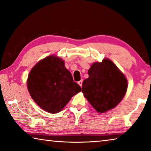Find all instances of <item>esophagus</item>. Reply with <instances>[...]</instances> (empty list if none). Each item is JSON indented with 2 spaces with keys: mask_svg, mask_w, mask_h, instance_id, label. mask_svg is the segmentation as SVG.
<instances>
[{
  "mask_svg": "<svg viewBox=\"0 0 151 151\" xmlns=\"http://www.w3.org/2000/svg\"><path fill=\"white\" fill-rule=\"evenodd\" d=\"M78 85H80L81 86H82V85H83V80L78 81Z\"/></svg>",
  "mask_w": 151,
  "mask_h": 151,
  "instance_id": "1",
  "label": "esophagus"
}]
</instances>
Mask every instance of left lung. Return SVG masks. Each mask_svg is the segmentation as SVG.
Wrapping results in <instances>:
<instances>
[{
	"mask_svg": "<svg viewBox=\"0 0 151 151\" xmlns=\"http://www.w3.org/2000/svg\"><path fill=\"white\" fill-rule=\"evenodd\" d=\"M88 75L82 86L85 98L99 112L114 108L127 90L124 75L109 59L94 63L88 70Z\"/></svg>",
	"mask_w": 151,
	"mask_h": 151,
	"instance_id": "8db88e82",
	"label": "left lung"
}]
</instances>
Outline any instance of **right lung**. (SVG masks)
Listing matches in <instances>:
<instances>
[{"mask_svg": "<svg viewBox=\"0 0 151 151\" xmlns=\"http://www.w3.org/2000/svg\"><path fill=\"white\" fill-rule=\"evenodd\" d=\"M27 87L35 103L50 113L59 112L81 89L64 61L54 56L44 58L32 68Z\"/></svg>", "mask_w": 151, "mask_h": 151, "instance_id": "add662e5", "label": "right lung"}]
</instances>
